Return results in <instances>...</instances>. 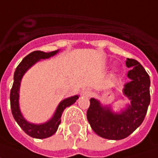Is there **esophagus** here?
<instances>
[{
    "instance_id": "34e87169",
    "label": "esophagus",
    "mask_w": 158,
    "mask_h": 158,
    "mask_svg": "<svg viewBox=\"0 0 158 158\" xmlns=\"http://www.w3.org/2000/svg\"><path fill=\"white\" fill-rule=\"evenodd\" d=\"M87 95H88V96H89V92H87Z\"/></svg>"
}]
</instances>
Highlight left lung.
Wrapping results in <instances>:
<instances>
[{"instance_id": "left-lung-1", "label": "left lung", "mask_w": 158, "mask_h": 158, "mask_svg": "<svg viewBox=\"0 0 158 158\" xmlns=\"http://www.w3.org/2000/svg\"><path fill=\"white\" fill-rule=\"evenodd\" d=\"M127 76L131 81L125 85L124 93L131 99V105L121 114H113L102 108L94 98L90 100L87 120L98 135L108 139H122L133 133L144 121L151 102L150 76L138 60L127 58Z\"/></svg>"}]
</instances>
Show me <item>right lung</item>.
Instances as JSON below:
<instances>
[{
	"instance_id": "add662e5",
	"label": "right lung",
	"mask_w": 158,
	"mask_h": 158,
	"mask_svg": "<svg viewBox=\"0 0 158 158\" xmlns=\"http://www.w3.org/2000/svg\"><path fill=\"white\" fill-rule=\"evenodd\" d=\"M58 52V50L52 51L50 53H45L40 50L33 51L28 56H26L23 59L20 63L19 64L16 70L14 72V84L10 91V104H11V110L12 114L14 115V118L19 127L23 129V131L29 136L36 139H45L53 135L58 129V127L60 123V117L63 110L72 105L73 103L76 102V100L79 98L78 96H74L72 98H67L60 102L57 110H56L55 115L48 122L41 125H34L31 124L29 122L25 121L21 115V113L19 109V85L24 73L26 70L30 68L33 64L36 63L37 60L40 59H46L50 56L56 55Z\"/></svg>"
}]
</instances>
